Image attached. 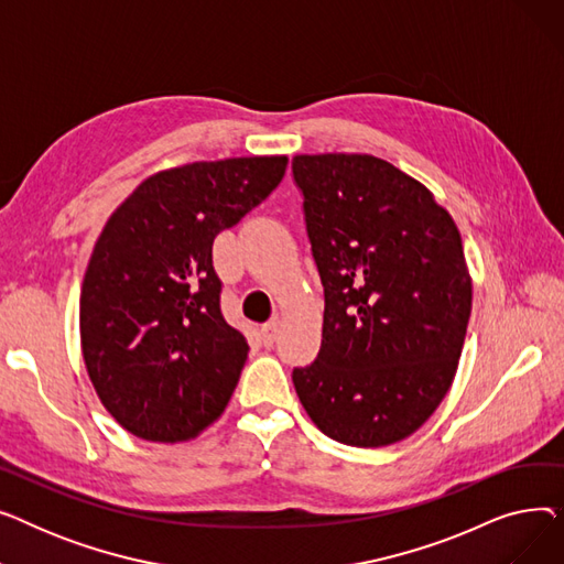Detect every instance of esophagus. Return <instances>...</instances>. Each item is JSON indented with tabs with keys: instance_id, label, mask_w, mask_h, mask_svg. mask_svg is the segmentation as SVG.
Instances as JSON below:
<instances>
[{
	"instance_id": "obj_1",
	"label": "esophagus",
	"mask_w": 564,
	"mask_h": 564,
	"mask_svg": "<svg viewBox=\"0 0 564 564\" xmlns=\"http://www.w3.org/2000/svg\"><path fill=\"white\" fill-rule=\"evenodd\" d=\"M279 327H281V319H279V317H272L270 322L262 324L260 338H262L264 347H272V345H274V340H276V336H279Z\"/></svg>"
}]
</instances>
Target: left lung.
Here are the masks:
<instances>
[{"mask_svg":"<svg viewBox=\"0 0 564 564\" xmlns=\"http://www.w3.org/2000/svg\"><path fill=\"white\" fill-rule=\"evenodd\" d=\"M324 285L322 347L292 381L311 421L357 448L416 432L453 387L473 283L434 194L375 155L292 160Z\"/></svg>","mask_w":564,"mask_h":564,"instance_id":"left-lung-1","label":"left lung"}]
</instances>
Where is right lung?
Returning <instances> with one entry per match:
<instances>
[{"label":"right lung","mask_w":564,"mask_h":564,"mask_svg":"<svg viewBox=\"0 0 564 564\" xmlns=\"http://www.w3.org/2000/svg\"><path fill=\"white\" fill-rule=\"evenodd\" d=\"M285 166L256 155L164 169L107 219L82 283L79 340L102 406L130 434L181 443L224 413L249 345L221 315L213 242Z\"/></svg>","instance_id":"1"}]
</instances>
